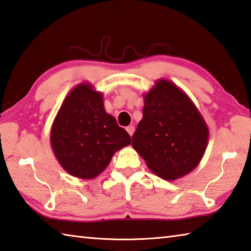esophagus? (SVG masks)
Masks as SVG:
<instances>
[{
    "instance_id": "34e87169",
    "label": "esophagus",
    "mask_w": 251,
    "mask_h": 251,
    "mask_svg": "<svg viewBox=\"0 0 251 251\" xmlns=\"http://www.w3.org/2000/svg\"><path fill=\"white\" fill-rule=\"evenodd\" d=\"M126 130L131 137V136H133V134H134V131H135V127L134 126H128V127H126Z\"/></svg>"
}]
</instances>
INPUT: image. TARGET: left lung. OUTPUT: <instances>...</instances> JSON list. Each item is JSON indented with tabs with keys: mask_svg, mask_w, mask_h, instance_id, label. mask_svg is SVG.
Listing matches in <instances>:
<instances>
[{
	"mask_svg": "<svg viewBox=\"0 0 251 251\" xmlns=\"http://www.w3.org/2000/svg\"><path fill=\"white\" fill-rule=\"evenodd\" d=\"M143 120L131 146L154 175L173 181L195 169L208 141V127L183 90L160 79L144 98Z\"/></svg>",
	"mask_w": 251,
	"mask_h": 251,
	"instance_id": "1",
	"label": "left lung"
}]
</instances>
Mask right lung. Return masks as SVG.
Returning <instances> with one entry per match:
<instances>
[{
    "instance_id": "obj_1",
    "label": "right lung",
    "mask_w": 251,
    "mask_h": 251,
    "mask_svg": "<svg viewBox=\"0 0 251 251\" xmlns=\"http://www.w3.org/2000/svg\"><path fill=\"white\" fill-rule=\"evenodd\" d=\"M130 143L128 133L106 113L103 94L88 82L67 95L50 130V145L60 166L84 180L97 177L114 153Z\"/></svg>"
}]
</instances>
